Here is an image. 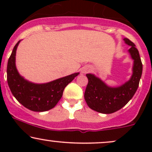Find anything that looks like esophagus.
I'll list each match as a JSON object with an SVG mask.
<instances>
[{
	"label": "esophagus",
	"mask_w": 152,
	"mask_h": 152,
	"mask_svg": "<svg viewBox=\"0 0 152 152\" xmlns=\"http://www.w3.org/2000/svg\"><path fill=\"white\" fill-rule=\"evenodd\" d=\"M88 71V69L86 67L81 69V73H83V74H85V73H86Z\"/></svg>",
	"instance_id": "obj_1"
}]
</instances>
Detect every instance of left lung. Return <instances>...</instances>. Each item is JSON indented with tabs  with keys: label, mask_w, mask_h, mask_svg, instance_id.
Wrapping results in <instances>:
<instances>
[{
	"label": "left lung",
	"mask_w": 152,
	"mask_h": 152,
	"mask_svg": "<svg viewBox=\"0 0 152 152\" xmlns=\"http://www.w3.org/2000/svg\"><path fill=\"white\" fill-rule=\"evenodd\" d=\"M131 46L129 50L134 60L133 74L128 81L121 86L109 87L94 74H86L88 79L84 98L91 109L102 114H112L124 107L134 96L139 87L142 74V63L135 44L128 38L124 39Z\"/></svg>",
	"instance_id": "left-lung-1"
}]
</instances>
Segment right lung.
<instances>
[{
	"label": "right lung",
	"mask_w": 152,
	"mask_h": 152,
	"mask_svg": "<svg viewBox=\"0 0 152 152\" xmlns=\"http://www.w3.org/2000/svg\"><path fill=\"white\" fill-rule=\"evenodd\" d=\"M20 41L15 44L7 66V81L11 93L19 103L34 111H46L57 104L65 87L77 76L75 73L49 83L37 84L24 79L15 67V53Z\"/></svg>",
	"instance_id": "obj_1"
}]
</instances>
